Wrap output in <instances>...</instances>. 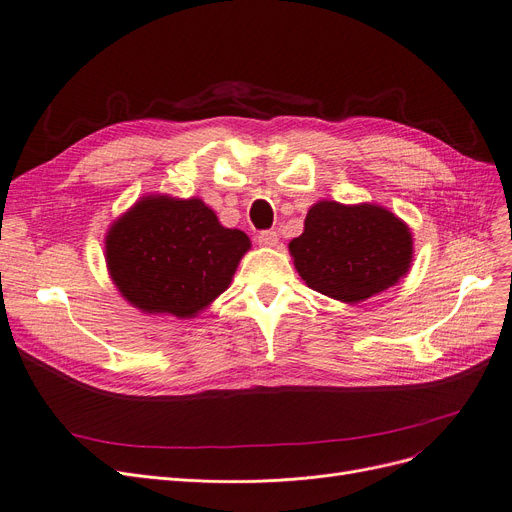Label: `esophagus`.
<instances>
[{"label": "esophagus", "instance_id": "1", "mask_svg": "<svg viewBox=\"0 0 512 512\" xmlns=\"http://www.w3.org/2000/svg\"><path fill=\"white\" fill-rule=\"evenodd\" d=\"M257 242L261 247H276L278 245V232L276 230H263L257 234Z\"/></svg>", "mask_w": 512, "mask_h": 512}]
</instances>
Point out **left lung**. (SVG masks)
Here are the masks:
<instances>
[{"label":"left lung","mask_w":512,"mask_h":512,"mask_svg":"<svg viewBox=\"0 0 512 512\" xmlns=\"http://www.w3.org/2000/svg\"><path fill=\"white\" fill-rule=\"evenodd\" d=\"M290 255L305 284L330 299L361 303L405 278L413 261L409 226L386 207L315 203Z\"/></svg>","instance_id":"1"}]
</instances>
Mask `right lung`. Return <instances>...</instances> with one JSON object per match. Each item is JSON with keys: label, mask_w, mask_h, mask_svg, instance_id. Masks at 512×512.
<instances>
[{"label": "right lung", "mask_w": 512, "mask_h": 512, "mask_svg": "<svg viewBox=\"0 0 512 512\" xmlns=\"http://www.w3.org/2000/svg\"><path fill=\"white\" fill-rule=\"evenodd\" d=\"M249 236L224 228L201 199L147 195L110 226L105 261L122 297L143 313L195 317L230 286Z\"/></svg>", "instance_id": "right-lung-1"}]
</instances>
